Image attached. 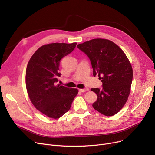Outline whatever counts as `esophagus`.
I'll return each instance as SVG.
<instances>
[{
    "mask_svg": "<svg viewBox=\"0 0 155 155\" xmlns=\"http://www.w3.org/2000/svg\"><path fill=\"white\" fill-rule=\"evenodd\" d=\"M89 88H81V89H79V91L81 92H85L87 91H88Z\"/></svg>",
    "mask_w": 155,
    "mask_h": 155,
    "instance_id": "obj_1",
    "label": "esophagus"
}]
</instances>
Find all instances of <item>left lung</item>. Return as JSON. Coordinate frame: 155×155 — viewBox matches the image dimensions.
I'll use <instances>...</instances> for the list:
<instances>
[{
  "label": "left lung",
  "mask_w": 155,
  "mask_h": 155,
  "mask_svg": "<svg viewBox=\"0 0 155 155\" xmlns=\"http://www.w3.org/2000/svg\"><path fill=\"white\" fill-rule=\"evenodd\" d=\"M77 47L91 61L93 76L100 78L102 88H91L97 96L94 109L107 116L122 109L130 94L133 69L123 50L111 41L94 39Z\"/></svg>",
  "instance_id": "left-lung-1"
}]
</instances>
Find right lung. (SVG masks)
<instances>
[{
  "instance_id": "add662e5",
  "label": "right lung",
  "mask_w": 155,
  "mask_h": 155,
  "mask_svg": "<svg viewBox=\"0 0 155 155\" xmlns=\"http://www.w3.org/2000/svg\"><path fill=\"white\" fill-rule=\"evenodd\" d=\"M77 43H51L42 46L31 56L26 71V87L36 109L57 119L69 110L78 89L57 85L61 76L59 62Z\"/></svg>"
}]
</instances>
